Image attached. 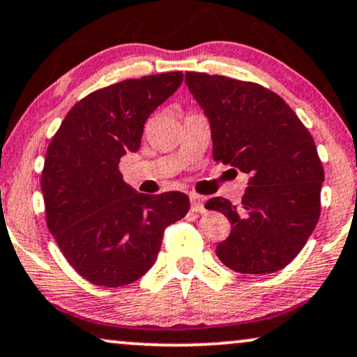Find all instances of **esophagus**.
Wrapping results in <instances>:
<instances>
[{
  "mask_svg": "<svg viewBox=\"0 0 357 357\" xmlns=\"http://www.w3.org/2000/svg\"><path fill=\"white\" fill-rule=\"evenodd\" d=\"M191 211L197 212V214H202L206 212L204 202H202V197L197 196V194H191Z\"/></svg>",
  "mask_w": 357,
  "mask_h": 357,
  "instance_id": "34e87169",
  "label": "esophagus"
}]
</instances>
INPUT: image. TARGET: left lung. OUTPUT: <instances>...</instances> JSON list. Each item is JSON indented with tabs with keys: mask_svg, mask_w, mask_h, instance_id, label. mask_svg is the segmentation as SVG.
Instances as JSON below:
<instances>
[{
	"mask_svg": "<svg viewBox=\"0 0 357 357\" xmlns=\"http://www.w3.org/2000/svg\"><path fill=\"white\" fill-rule=\"evenodd\" d=\"M186 84L211 121L214 161L250 176L236 206L212 197L232 229L215 247L225 267L264 275L300 254L321 212L324 171L308 128L290 105L255 82L186 72Z\"/></svg>",
	"mask_w": 357,
	"mask_h": 357,
	"instance_id": "left-lung-1",
	"label": "left lung"
}]
</instances>
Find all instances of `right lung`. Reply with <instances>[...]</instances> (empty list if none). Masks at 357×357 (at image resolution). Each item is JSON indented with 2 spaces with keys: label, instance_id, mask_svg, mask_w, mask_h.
Segmentation results:
<instances>
[{
  "label": "right lung",
  "instance_id": "right-lung-1",
  "mask_svg": "<svg viewBox=\"0 0 357 357\" xmlns=\"http://www.w3.org/2000/svg\"><path fill=\"white\" fill-rule=\"evenodd\" d=\"M181 82L183 72H166L96 90L49 143L40 174L47 227L70 267L96 285L143 277L165 229L188 214L184 192H137L119 169L120 158L139 148L148 116Z\"/></svg>",
  "mask_w": 357,
  "mask_h": 357
}]
</instances>
